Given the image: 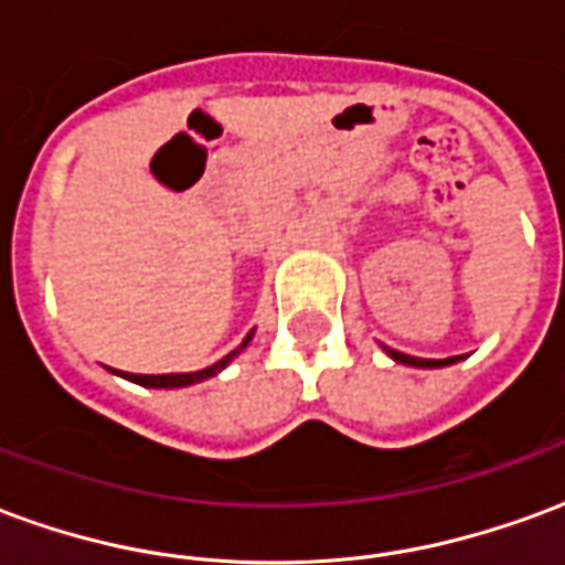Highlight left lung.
I'll return each instance as SVG.
<instances>
[{"label":"left lung","instance_id":"obj_1","mask_svg":"<svg viewBox=\"0 0 565 565\" xmlns=\"http://www.w3.org/2000/svg\"><path fill=\"white\" fill-rule=\"evenodd\" d=\"M387 354L396 360V363H405V366H420V369H436V366H450V363H457L460 356H448V360H424V356H408L403 351H393L387 348Z\"/></svg>","mask_w":565,"mask_h":565}]
</instances>
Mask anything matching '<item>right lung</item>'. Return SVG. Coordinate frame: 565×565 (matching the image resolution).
<instances>
[{
    "label": "right lung",
    "mask_w": 565,
    "mask_h": 565,
    "mask_svg": "<svg viewBox=\"0 0 565 565\" xmlns=\"http://www.w3.org/2000/svg\"><path fill=\"white\" fill-rule=\"evenodd\" d=\"M250 335H254V332H247L245 342L238 344L235 351H230L223 360H217L214 366L199 369V372H172V375H132V372H124V375L132 381H139V384H145V387H186V384H196V381H205L211 379V375H217V372H221V369L226 366V363H230V360H233V356L238 354L247 342H250Z\"/></svg>",
    "instance_id": "add662e5"
}]
</instances>
